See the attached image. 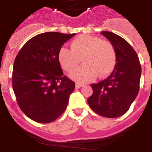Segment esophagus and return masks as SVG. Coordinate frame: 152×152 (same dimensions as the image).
<instances>
[{"mask_svg": "<svg viewBox=\"0 0 152 152\" xmlns=\"http://www.w3.org/2000/svg\"><path fill=\"white\" fill-rule=\"evenodd\" d=\"M83 87V85L82 84H80V83H76V88L78 89V88H80V87Z\"/></svg>", "mask_w": 152, "mask_h": 152, "instance_id": "esophagus-1", "label": "esophagus"}]
</instances>
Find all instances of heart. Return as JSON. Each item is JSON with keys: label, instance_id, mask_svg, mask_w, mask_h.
I'll use <instances>...</instances> for the list:
<instances>
[{"label": "heart", "instance_id": "heart-1", "mask_svg": "<svg viewBox=\"0 0 152 152\" xmlns=\"http://www.w3.org/2000/svg\"><path fill=\"white\" fill-rule=\"evenodd\" d=\"M83 65L70 73V77L79 83L93 80L96 76L109 74L116 62V52L111 42L97 37L81 35L73 39L70 48L62 47L58 53V60L62 69L70 71L80 62Z\"/></svg>", "mask_w": 152, "mask_h": 152}]
</instances>
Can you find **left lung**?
<instances>
[{
	"label": "left lung",
	"instance_id": "obj_1",
	"mask_svg": "<svg viewBox=\"0 0 152 152\" xmlns=\"http://www.w3.org/2000/svg\"><path fill=\"white\" fill-rule=\"evenodd\" d=\"M101 34L115 49L116 63L107 79L91 85L93 93L87 103L97 114L113 118L125 114L137 97L141 65L135 50L124 38L106 31Z\"/></svg>",
	"mask_w": 152,
	"mask_h": 152
}]
</instances>
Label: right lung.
<instances>
[{"label": "right lung", "instance_id": "right-lung-1", "mask_svg": "<svg viewBox=\"0 0 152 152\" xmlns=\"http://www.w3.org/2000/svg\"><path fill=\"white\" fill-rule=\"evenodd\" d=\"M75 34H39L29 39L15 58L14 93L21 110L34 121L50 123L66 109L75 83L63 75L58 53Z\"/></svg>", "mask_w": 152, "mask_h": 152}]
</instances>
